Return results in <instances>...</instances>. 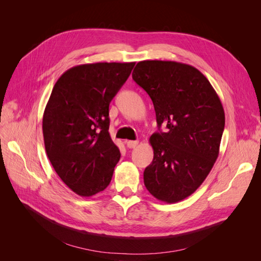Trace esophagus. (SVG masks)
Segmentation results:
<instances>
[{
  "label": "esophagus",
  "instance_id": "34e87169",
  "mask_svg": "<svg viewBox=\"0 0 261 261\" xmlns=\"http://www.w3.org/2000/svg\"><path fill=\"white\" fill-rule=\"evenodd\" d=\"M126 145H127L128 148H135L137 145H138V141L137 140H128L126 141Z\"/></svg>",
  "mask_w": 261,
  "mask_h": 261
}]
</instances>
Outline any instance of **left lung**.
Instances as JSON below:
<instances>
[{"instance_id": "left-lung-1", "label": "left lung", "mask_w": 261, "mask_h": 261, "mask_svg": "<svg viewBox=\"0 0 261 261\" xmlns=\"http://www.w3.org/2000/svg\"><path fill=\"white\" fill-rule=\"evenodd\" d=\"M133 80L151 98L159 127L152 134V163L144 172L146 188L168 203L191 196L217 161L225 115L216 90L202 73L174 61H141Z\"/></svg>"}]
</instances>
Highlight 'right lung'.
<instances>
[{
  "instance_id": "1",
  "label": "right lung",
  "mask_w": 261,
  "mask_h": 261,
  "mask_svg": "<svg viewBox=\"0 0 261 261\" xmlns=\"http://www.w3.org/2000/svg\"><path fill=\"white\" fill-rule=\"evenodd\" d=\"M135 62L91 63L67 69L44 109V147L68 188L91 197L108 187L121 158L109 133V106Z\"/></svg>"
}]
</instances>
